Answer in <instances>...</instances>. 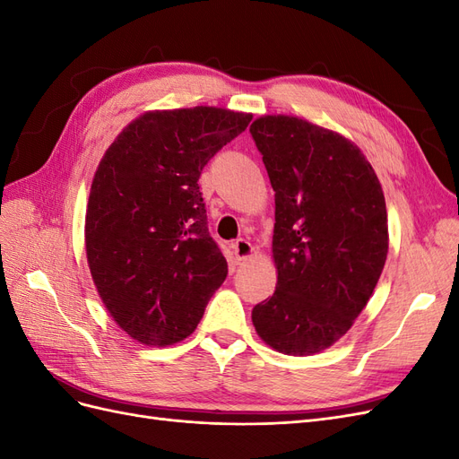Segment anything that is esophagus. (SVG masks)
Segmentation results:
<instances>
[{"label":"esophagus","mask_w":459,"mask_h":459,"mask_svg":"<svg viewBox=\"0 0 459 459\" xmlns=\"http://www.w3.org/2000/svg\"><path fill=\"white\" fill-rule=\"evenodd\" d=\"M233 255H235V260H247L248 256L253 255V245L248 243L247 239H238L233 245Z\"/></svg>","instance_id":"esophagus-1"}]
</instances>
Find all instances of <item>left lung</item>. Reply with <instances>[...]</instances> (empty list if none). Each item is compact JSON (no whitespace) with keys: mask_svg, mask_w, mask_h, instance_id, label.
<instances>
[{"mask_svg":"<svg viewBox=\"0 0 459 459\" xmlns=\"http://www.w3.org/2000/svg\"><path fill=\"white\" fill-rule=\"evenodd\" d=\"M251 135L275 191L273 295L253 308L260 339L310 356L337 342L366 308L386 253L377 174L351 140L297 117L268 115Z\"/></svg>","mask_w":459,"mask_h":459,"instance_id":"8db88e82","label":"left lung"}]
</instances>
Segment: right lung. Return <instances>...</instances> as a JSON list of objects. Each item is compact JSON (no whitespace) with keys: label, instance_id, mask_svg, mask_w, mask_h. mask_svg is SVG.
<instances>
[{"label":"right lung","instance_id":"obj_1","mask_svg":"<svg viewBox=\"0 0 459 459\" xmlns=\"http://www.w3.org/2000/svg\"><path fill=\"white\" fill-rule=\"evenodd\" d=\"M253 115L218 107L151 110L103 155L86 211V255L105 308L149 346L195 331L228 262L199 191L204 164Z\"/></svg>","mask_w":459,"mask_h":459}]
</instances>
